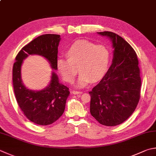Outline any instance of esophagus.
Instances as JSON below:
<instances>
[{
    "instance_id": "34e87169",
    "label": "esophagus",
    "mask_w": 156,
    "mask_h": 156,
    "mask_svg": "<svg viewBox=\"0 0 156 156\" xmlns=\"http://www.w3.org/2000/svg\"><path fill=\"white\" fill-rule=\"evenodd\" d=\"M72 94H83L82 92H80V91H75V90H73L72 91Z\"/></svg>"
}]
</instances>
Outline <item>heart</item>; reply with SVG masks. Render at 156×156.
<instances>
[{"instance_id": "heart-1", "label": "heart", "mask_w": 156, "mask_h": 156, "mask_svg": "<svg viewBox=\"0 0 156 156\" xmlns=\"http://www.w3.org/2000/svg\"><path fill=\"white\" fill-rule=\"evenodd\" d=\"M67 59L59 58L57 68L64 80L71 83L79 71L76 86L85 87L103 77L110 62V51L104 45H95L87 41H77L66 51ZM78 69H77V68Z\"/></svg>"}]
</instances>
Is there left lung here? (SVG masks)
<instances>
[{
    "instance_id": "left-lung-1",
    "label": "left lung",
    "mask_w": 156,
    "mask_h": 156,
    "mask_svg": "<svg viewBox=\"0 0 156 156\" xmlns=\"http://www.w3.org/2000/svg\"><path fill=\"white\" fill-rule=\"evenodd\" d=\"M98 34L112 41L113 58L107 73L89 92L90 113L101 124L114 126L125 122L139 102V60L134 49L118 34L108 31Z\"/></svg>"
}]
</instances>
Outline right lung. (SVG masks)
Segmentation results:
<instances>
[{"mask_svg":"<svg viewBox=\"0 0 156 156\" xmlns=\"http://www.w3.org/2000/svg\"><path fill=\"white\" fill-rule=\"evenodd\" d=\"M60 41L58 34L41 35L23 47L13 64V85L17 104L27 119L38 125L48 126L60 118L65 109L69 89L60 83L54 71L51 73L50 83L43 90L28 89L22 80V64L29 55H39L48 60L51 69L57 70Z\"/></svg>","mask_w":156,"mask_h":156,"instance_id":"obj_1","label":"right lung"}]
</instances>
